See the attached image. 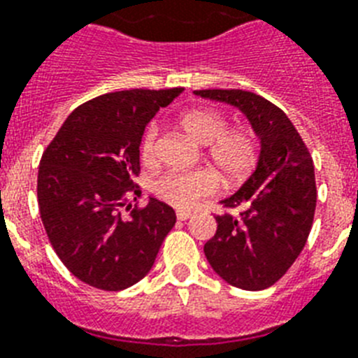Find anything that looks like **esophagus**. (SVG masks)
Instances as JSON below:
<instances>
[{
    "label": "esophagus",
    "mask_w": 358,
    "mask_h": 358,
    "mask_svg": "<svg viewBox=\"0 0 358 358\" xmlns=\"http://www.w3.org/2000/svg\"><path fill=\"white\" fill-rule=\"evenodd\" d=\"M190 215H192L190 210H177V220L179 221H186Z\"/></svg>",
    "instance_id": "1"
}]
</instances>
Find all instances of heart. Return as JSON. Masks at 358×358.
<instances>
[{
  "mask_svg": "<svg viewBox=\"0 0 358 358\" xmlns=\"http://www.w3.org/2000/svg\"><path fill=\"white\" fill-rule=\"evenodd\" d=\"M179 124L197 143L208 144L206 157L227 182L243 181L256 168L262 153L258 133L250 128H229L225 113L214 108H197L179 117ZM159 126L150 122L144 128L138 143L141 161L146 166H155ZM220 186L212 170H172L159 176L152 185L153 194L176 208H190L201 197L212 196Z\"/></svg>",
  "mask_w": 358,
  "mask_h": 358,
  "instance_id": "b5f03b06",
  "label": "heart"
}]
</instances>
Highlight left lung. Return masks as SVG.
<instances>
[{"label":"left lung","mask_w":358,"mask_h":358,"mask_svg":"<svg viewBox=\"0 0 358 358\" xmlns=\"http://www.w3.org/2000/svg\"><path fill=\"white\" fill-rule=\"evenodd\" d=\"M194 93L241 109L262 138L256 172L223 201L229 212L215 215L217 230L205 243L208 264L227 283L262 291L287 273L311 232L317 208L311 153L287 115L264 96L241 90Z\"/></svg>","instance_id":"1"}]
</instances>
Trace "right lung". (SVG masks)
Listing matches in <instances>:
<instances>
[{
	"label": "right lung",
	"mask_w": 358,
	"mask_h": 358,
	"mask_svg": "<svg viewBox=\"0 0 358 358\" xmlns=\"http://www.w3.org/2000/svg\"><path fill=\"white\" fill-rule=\"evenodd\" d=\"M181 91L126 90L87 100L41 155V223L62 264L91 287L122 291L143 280L176 225L166 203L152 197L131 206L129 199L141 197V135Z\"/></svg>",
	"instance_id": "obj_1"
}]
</instances>
